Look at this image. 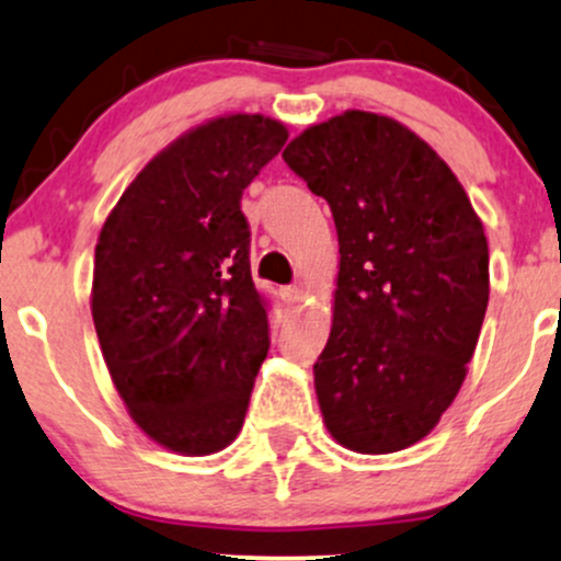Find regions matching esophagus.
I'll list each match as a JSON object with an SVG mask.
<instances>
[{
    "label": "esophagus",
    "instance_id": "esophagus-1",
    "mask_svg": "<svg viewBox=\"0 0 561 561\" xmlns=\"http://www.w3.org/2000/svg\"><path fill=\"white\" fill-rule=\"evenodd\" d=\"M285 300L287 302H300L302 300V287L300 285L285 287Z\"/></svg>",
    "mask_w": 561,
    "mask_h": 561
}]
</instances>
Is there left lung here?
<instances>
[{
    "label": "left lung",
    "instance_id": "8db88e82",
    "mask_svg": "<svg viewBox=\"0 0 561 561\" xmlns=\"http://www.w3.org/2000/svg\"><path fill=\"white\" fill-rule=\"evenodd\" d=\"M282 158L330 203L340 242L313 364L327 430L358 454L414 446L459 392L485 319L480 218L433 147L388 115H334Z\"/></svg>",
    "mask_w": 561,
    "mask_h": 561
}]
</instances>
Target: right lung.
<instances>
[{
	"instance_id": "1",
	"label": "right lung",
	"mask_w": 561,
	"mask_h": 561,
	"mask_svg": "<svg viewBox=\"0 0 561 561\" xmlns=\"http://www.w3.org/2000/svg\"><path fill=\"white\" fill-rule=\"evenodd\" d=\"M285 141L263 115L192 128L139 171L100 231L102 356L131 420L176 454L234 440L272 345L240 199Z\"/></svg>"
}]
</instances>
